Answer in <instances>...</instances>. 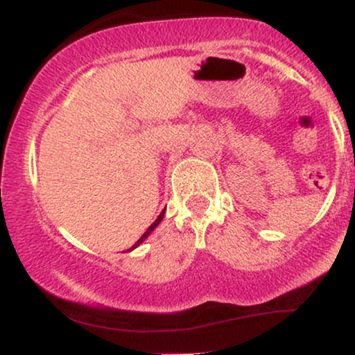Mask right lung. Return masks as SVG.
<instances>
[{
	"mask_svg": "<svg viewBox=\"0 0 355 355\" xmlns=\"http://www.w3.org/2000/svg\"><path fill=\"white\" fill-rule=\"evenodd\" d=\"M164 214H165V211H162V214H160V215H158V218H157V220H155V222L152 223V225H150V227H148V229H146V232H145V234H144V235H141V237L137 240V243H135V245H133L132 248H135V247H138V245H140V243H141V242H144V240H145L146 237H148V235H150V234H152V232H153V229H155V227H157V225H158V223H160V222H162V218H164Z\"/></svg>",
	"mask_w": 355,
	"mask_h": 355,
	"instance_id": "obj_1",
	"label": "right lung"
}]
</instances>
